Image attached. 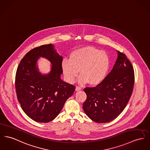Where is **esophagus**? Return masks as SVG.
<instances>
[{"label": "esophagus", "mask_w": 150, "mask_h": 150, "mask_svg": "<svg viewBox=\"0 0 150 150\" xmlns=\"http://www.w3.org/2000/svg\"><path fill=\"white\" fill-rule=\"evenodd\" d=\"M81 88L80 87V86H77L76 88V91H79V90H81Z\"/></svg>", "instance_id": "esophagus-1"}]
</instances>
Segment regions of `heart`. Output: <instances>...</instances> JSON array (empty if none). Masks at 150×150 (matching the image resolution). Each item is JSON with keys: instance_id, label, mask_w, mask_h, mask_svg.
Here are the masks:
<instances>
[{"instance_id": "obj_1", "label": "heart", "mask_w": 150, "mask_h": 150, "mask_svg": "<svg viewBox=\"0 0 150 150\" xmlns=\"http://www.w3.org/2000/svg\"><path fill=\"white\" fill-rule=\"evenodd\" d=\"M109 68L110 59L108 54L93 47L73 50L69 60H64L62 62L65 80L70 83L74 82L80 71L81 83L88 82L91 86H97L105 79Z\"/></svg>"}]
</instances>
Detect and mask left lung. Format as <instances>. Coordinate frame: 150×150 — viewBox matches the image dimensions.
Segmentation results:
<instances>
[{
  "mask_svg": "<svg viewBox=\"0 0 150 150\" xmlns=\"http://www.w3.org/2000/svg\"><path fill=\"white\" fill-rule=\"evenodd\" d=\"M112 69L103 81L94 88L86 87L87 98L83 110L97 123H107L115 119L128 103L134 88L133 67L125 54L118 51Z\"/></svg>",
  "mask_w": 150,
  "mask_h": 150,
  "instance_id": "8db88e82",
  "label": "left lung"
}]
</instances>
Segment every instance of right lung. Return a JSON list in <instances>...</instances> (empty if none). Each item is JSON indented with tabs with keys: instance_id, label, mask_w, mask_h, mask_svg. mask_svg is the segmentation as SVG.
<instances>
[{
	"instance_id": "add662e5",
	"label": "right lung",
	"mask_w": 150,
	"mask_h": 150,
	"mask_svg": "<svg viewBox=\"0 0 150 150\" xmlns=\"http://www.w3.org/2000/svg\"><path fill=\"white\" fill-rule=\"evenodd\" d=\"M39 57L50 60V73L42 75L36 62ZM62 57L51 44L42 45L28 52L21 59L15 76V89L24 112L32 120L47 123L54 120L76 87L61 80Z\"/></svg>"
}]
</instances>
